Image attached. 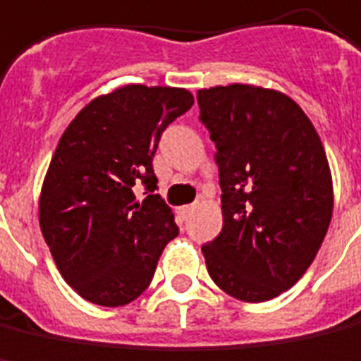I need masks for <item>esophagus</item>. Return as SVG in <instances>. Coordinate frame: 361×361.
Instances as JSON below:
<instances>
[{"instance_id": "34e87169", "label": "esophagus", "mask_w": 361, "mask_h": 361, "mask_svg": "<svg viewBox=\"0 0 361 361\" xmlns=\"http://www.w3.org/2000/svg\"><path fill=\"white\" fill-rule=\"evenodd\" d=\"M195 212V206L192 204H188V206H180V208H178V214H180V218H188V216H190V214Z\"/></svg>"}]
</instances>
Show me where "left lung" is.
Returning a JSON list of instances; mask_svg holds the SVG:
<instances>
[{"label": "left lung", "mask_w": 361, "mask_h": 361, "mask_svg": "<svg viewBox=\"0 0 361 361\" xmlns=\"http://www.w3.org/2000/svg\"><path fill=\"white\" fill-rule=\"evenodd\" d=\"M196 98L222 188V232L202 245L208 273L233 299H275L305 275L330 226L334 195L322 141L283 92L230 84Z\"/></svg>", "instance_id": "1"}]
</instances>
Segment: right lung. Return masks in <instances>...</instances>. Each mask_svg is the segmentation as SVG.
<instances>
[{"mask_svg": "<svg viewBox=\"0 0 361 361\" xmlns=\"http://www.w3.org/2000/svg\"><path fill=\"white\" fill-rule=\"evenodd\" d=\"M185 88L129 84L98 96L64 129L39 200L41 232L64 281L100 307L147 289L178 235L157 188L153 155L169 123L192 108ZM148 195L137 203L133 186Z\"/></svg>", "mask_w": 361, "mask_h": 361, "instance_id": "obj_1", "label": "right lung"}]
</instances>
